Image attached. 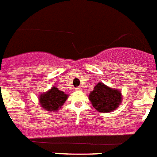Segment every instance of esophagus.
<instances>
[{
	"mask_svg": "<svg viewBox=\"0 0 157 157\" xmlns=\"http://www.w3.org/2000/svg\"><path fill=\"white\" fill-rule=\"evenodd\" d=\"M76 90L81 91V90H82V88H81V87H77V88H76Z\"/></svg>",
	"mask_w": 157,
	"mask_h": 157,
	"instance_id": "1",
	"label": "esophagus"
}]
</instances>
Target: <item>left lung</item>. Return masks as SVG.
<instances>
[{
	"instance_id": "left-lung-1",
	"label": "left lung",
	"mask_w": 157,
	"mask_h": 157,
	"mask_svg": "<svg viewBox=\"0 0 157 157\" xmlns=\"http://www.w3.org/2000/svg\"><path fill=\"white\" fill-rule=\"evenodd\" d=\"M121 92L100 82L89 94V100L97 111L109 113L115 110L121 101Z\"/></svg>"
}]
</instances>
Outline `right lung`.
<instances>
[{"instance_id":"1","label":"right lung","mask_w":157,"mask_h":157,"mask_svg":"<svg viewBox=\"0 0 157 157\" xmlns=\"http://www.w3.org/2000/svg\"><path fill=\"white\" fill-rule=\"evenodd\" d=\"M67 97L68 95L64 94V92L60 91L56 87H53L47 93L40 95L39 100L41 107L45 110L55 112L62 106Z\"/></svg>"}]
</instances>
